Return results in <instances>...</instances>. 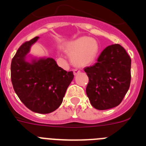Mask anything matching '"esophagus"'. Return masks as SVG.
I'll use <instances>...</instances> for the list:
<instances>
[{
    "label": "esophagus",
    "mask_w": 146,
    "mask_h": 146,
    "mask_svg": "<svg viewBox=\"0 0 146 146\" xmlns=\"http://www.w3.org/2000/svg\"><path fill=\"white\" fill-rule=\"evenodd\" d=\"M73 72H74V75H77V74H78L80 73V71L79 69H74V70H73Z\"/></svg>",
    "instance_id": "1"
}]
</instances>
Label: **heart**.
<instances>
[{"mask_svg":"<svg viewBox=\"0 0 146 146\" xmlns=\"http://www.w3.org/2000/svg\"><path fill=\"white\" fill-rule=\"evenodd\" d=\"M99 47L94 38L82 36L73 40L64 46V51L70 56L71 61L76 66H85L95 60Z\"/></svg>","mask_w":146,"mask_h":146,"instance_id":"obj_1","label":"heart"}]
</instances>
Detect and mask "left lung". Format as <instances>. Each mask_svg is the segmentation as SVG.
Here are the masks:
<instances>
[{"label": "left lung", "mask_w": 146, "mask_h": 146, "mask_svg": "<svg viewBox=\"0 0 146 146\" xmlns=\"http://www.w3.org/2000/svg\"><path fill=\"white\" fill-rule=\"evenodd\" d=\"M131 58L120 44L103 50L94 65L86 67L88 77L86 94L91 105L99 110L119 105L131 82Z\"/></svg>", "instance_id": "obj_1"}]
</instances>
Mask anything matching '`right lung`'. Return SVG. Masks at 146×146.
Segmentation results:
<instances>
[{"mask_svg": "<svg viewBox=\"0 0 146 146\" xmlns=\"http://www.w3.org/2000/svg\"><path fill=\"white\" fill-rule=\"evenodd\" d=\"M39 37L26 42L18 49L11 60V79L15 93L31 111L46 114L60 107L73 72L58 66L52 58H31L32 45Z\"/></svg>", "mask_w": 146, "mask_h": 146, "instance_id": "right-lung-1", "label": "right lung"}]
</instances>
